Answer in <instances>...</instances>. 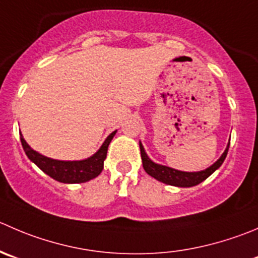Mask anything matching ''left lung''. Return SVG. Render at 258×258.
Segmentation results:
<instances>
[{"label":"left lung","mask_w":258,"mask_h":258,"mask_svg":"<svg viewBox=\"0 0 258 258\" xmlns=\"http://www.w3.org/2000/svg\"><path fill=\"white\" fill-rule=\"evenodd\" d=\"M229 144L227 146L226 151L223 152L219 160H217L212 166H209L208 169L203 170V171L198 172H185V171H179V170L171 169V167L162 166V165L155 164L151 160L149 159V156L145 152L144 146L140 142V150H141V159H142V165H144V169L150 176L155 177L159 181L164 182L167 185H174V186H180V187H189L194 186V185H198L199 182H202L203 180H206L207 177L211 176L222 164H223L224 159H226L227 154H228Z\"/></svg>","instance_id":"8db88e82"}]
</instances>
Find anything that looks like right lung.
<instances>
[{
    "mask_svg": "<svg viewBox=\"0 0 258 258\" xmlns=\"http://www.w3.org/2000/svg\"><path fill=\"white\" fill-rule=\"evenodd\" d=\"M114 135H116V131L112 132L107 137L101 149L93 156H91L89 159L82 160V161H60V160L49 159V157L32 150L26 144L22 135L20 136V140H21L22 147H24V151L27 155V157L34 164H36L45 174H47L50 177L60 182L78 184V182L89 181V180L94 179V177L101 174L102 170H103L104 159L107 156L108 145L112 141Z\"/></svg>",
    "mask_w": 258,
    "mask_h": 258,
    "instance_id": "obj_1",
    "label": "right lung"
}]
</instances>
